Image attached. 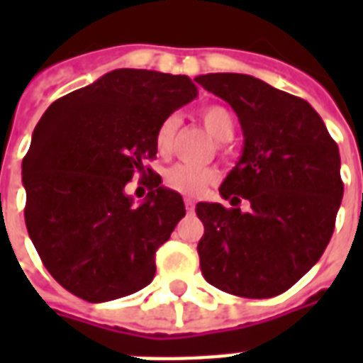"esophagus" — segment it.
<instances>
[{"label": "esophagus", "mask_w": 363, "mask_h": 363, "mask_svg": "<svg viewBox=\"0 0 363 363\" xmlns=\"http://www.w3.org/2000/svg\"><path fill=\"white\" fill-rule=\"evenodd\" d=\"M184 205H186V209H188V211H192V209H194V205H196V201H194L192 198H184Z\"/></svg>", "instance_id": "34e87169"}]
</instances>
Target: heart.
Returning a JSON list of instances; mask_svg holds the SVG:
<instances>
[{"label": "heart", "mask_w": 363, "mask_h": 363, "mask_svg": "<svg viewBox=\"0 0 363 363\" xmlns=\"http://www.w3.org/2000/svg\"><path fill=\"white\" fill-rule=\"evenodd\" d=\"M199 121L203 122L205 130L209 131L211 135L215 137L216 141H230L235 131V116L230 109L222 107V105H211L205 107L199 113ZM179 118L175 115L167 116L156 130V148L160 152H169L173 135H175ZM216 173L209 167H198V165L190 164H175L171 165L169 169L165 171L164 182L165 186L175 190L179 194H186V196H198L205 190L207 184L215 181Z\"/></svg>", "instance_id": "1"}]
</instances>
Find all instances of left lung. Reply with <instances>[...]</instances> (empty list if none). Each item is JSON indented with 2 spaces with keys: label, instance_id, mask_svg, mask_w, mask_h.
<instances>
[{
  "label": "left lung",
  "instance_id": "left-lung-1",
  "mask_svg": "<svg viewBox=\"0 0 363 363\" xmlns=\"http://www.w3.org/2000/svg\"><path fill=\"white\" fill-rule=\"evenodd\" d=\"M232 105L242 154L220 203H198L205 281L233 296L264 299L286 292L320 259L343 199L337 143L305 99L239 73L196 77ZM241 199L249 209L237 207Z\"/></svg>",
  "mask_w": 363,
  "mask_h": 363
}]
</instances>
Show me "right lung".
I'll list each match as a JSON object with an SVG mask.
<instances>
[{"mask_svg":"<svg viewBox=\"0 0 363 363\" xmlns=\"http://www.w3.org/2000/svg\"><path fill=\"white\" fill-rule=\"evenodd\" d=\"M196 96L186 75L115 69L45 111L22 160L24 218L65 290L101 303L150 284L156 250L186 209L148 167L150 192L141 203L125 184L158 152V125Z\"/></svg>","mask_w":363,"mask_h":363,"instance_id":"obj_1","label":"right lung"}]
</instances>
